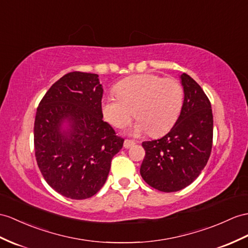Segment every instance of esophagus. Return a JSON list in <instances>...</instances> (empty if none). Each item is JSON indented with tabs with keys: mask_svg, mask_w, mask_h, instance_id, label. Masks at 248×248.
I'll return each mask as SVG.
<instances>
[{
	"mask_svg": "<svg viewBox=\"0 0 248 248\" xmlns=\"http://www.w3.org/2000/svg\"><path fill=\"white\" fill-rule=\"evenodd\" d=\"M136 143L134 142V141H130V140H125L124 141V147L125 148H130V147H132L134 146Z\"/></svg>",
	"mask_w": 248,
	"mask_h": 248,
	"instance_id": "34e87169",
	"label": "esophagus"
}]
</instances>
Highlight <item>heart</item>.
<instances>
[{
  "label": "heart",
  "mask_w": 248,
  "mask_h": 248,
  "mask_svg": "<svg viewBox=\"0 0 248 248\" xmlns=\"http://www.w3.org/2000/svg\"><path fill=\"white\" fill-rule=\"evenodd\" d=\"M114 93L102 101L104 118L121 128L129 123L135 113L139 121L132 134L137 136L147 131L154 137L165 134L177 121L184 99L183 87L178 80L153 74L124 78L114 87Z\"/></svg>",
  "instance_id": "1"
}]
</instances>
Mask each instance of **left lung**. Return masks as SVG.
<instances>
[{"mask_svg": "<svg viewBox=\"0 0 248 248\" xmlns=\"http://www.w3.org/2000/svg\"><path fill=\"white\" fill-rule=\"evenodd\" d=\"M180 78L184 100L176 124L163 138L142 143L141 176L164 192L179 191L194 182L207 164L213 146L210 102L191 77L182 74Z\"/></svg>", "mask_w": 248, "mask_h": 248, "instance_id": "1", "label": "left lung"}]
</instances>
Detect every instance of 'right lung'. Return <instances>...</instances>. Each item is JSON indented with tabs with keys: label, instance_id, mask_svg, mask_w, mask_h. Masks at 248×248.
Returning <instances> with one entry per match:
<instances>
[{
	"label": "right lung",
	"instance_id": "obj_1",
	"mask_svg": "<svg viewBox=\"0 0 248 248\" xmlns=\"http://www.w3.org/2000/svg\"><path fill=\"white\" fill-rule=\"evenodd\" d=\"M99 76H63L40 102L34 120V152L47 184L74 200L93 197L106 182L111 160L123 146L103 121Z\"/></svg>",
	"mask_w": 248,
	"mask_h": 248
}]
</instances>
